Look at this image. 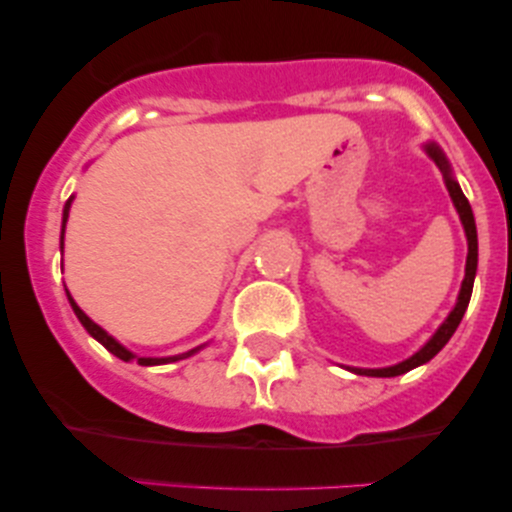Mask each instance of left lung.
Instances as JSON below:
<instances>
[{
  "mask_svg": "<svg viewBox=\"0 0 512 512\" xmlns=\"http://www.w3.org/2000/svg\"><path fill=\"white\" fill-rule=\"evenodd\" d=\"M426 153L433 158V163L440 167V172H443L445 177V186L447 191H450V198L454 202V207H457L459 212V219L464 223V233H466V240H468V256H466V275H464V282H461V291H459V298H457V305H454V310L447 314V319L440 324V328L436 333H433V338L426 342V345L419 349L417 354H412L410 359H405L401 363H396V366H389V368H349L354 370L356 375H368V377H396V375H403L408 373V370L422 366V363L431 361L433 356H436L440 349L447 345V340L452 338L454 331H457V326L461 324V317H464L466 307H468V300H471V293H473V282H475V270H478V230H475V219H473V209L468 205L464 191H461L457 179L452 177V170H450V163H447L445 153L438 149L436 144H426L424 146Z\"/></svg>",
  "mask_w": 512,
  "mask_h": 512,
  "instance_id": "left-lung-1",
  "label": "left lung"
}]
</instances>
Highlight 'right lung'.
Masks as SVG:
<instances>
[{
  "label": "right lung",
  "instance_id": "right-lung-1",
  "mask_svg": "<svg viewBox=\"0 0 512 512\" xmlns=\"http://www.w3.org/2000/svg\"><path fill=\"white\" fill-rule=\"evenodd\" d=\"M72 200H74V198H69V200L65 202V209H62V233H60V249L65 247V226H67V219H69V207H72ZM67 298H69V305H72L74 314H76V317H79V321H81V324H83V328H86V331H88L90 335H93V338H95L97 342H100V345L107 347L109 352L114 354V356H118V359H121V361H132V359H135V361L139 363V366H163V363H172V361H179V359H188V356L198 352V349H202V345H200V347H195V349H191V352H186V354H177V356H163V359H151V356H137V354H132L130 349H125V347L121 345V342L111 338V335H109L107 331H104V328L97 326L95 321L90 319L88 314L83 312L81 307L74 303V298L69 296V291H67Z\"/></svg>",
  "mask_w": 512,
  "mask_h": 512
}]
</instances>
